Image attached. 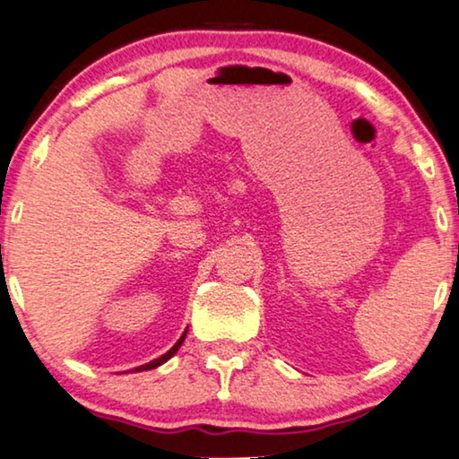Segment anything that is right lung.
Listing matches in <instances>:
<instances>
[{"instance_id":"right-lung-1","label":"right lung","mask_w":459,"mask_h":459,"mask_svg":"<svg viewBox=\"0 0 459 459\" xmlns=\"http://www.w3.org/2000/svg\"><path fill=\"white\" fill-rule=\"evenodd\" d=\"M185 336H186V333H185V334H182V336L178 338V342H176V344H174V347H172L170 351H168V352H164V355H161V357H158V359H153V361H150V363L141 365V368H135V371H147V369H156V368H160V365H161V363H166V361H168V359H170V357H174V355H176V351H178V349H180V344H182V342H185Z\"/></svg>"}]
</instances>
